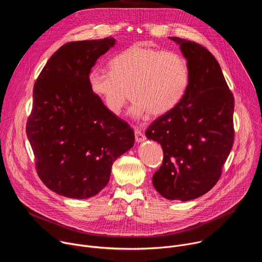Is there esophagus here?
I'll list each match as a JSON object with an SVG mask.
<instances>
[{"label":"esophagus","instance_id":"esophagus-1","mask_svg":"<svg viewBox=\"0 0 262 262\" xmlns=\"http://www.w3.org/2000/svg\"><path fill=\"white\" fill-rule=\"evenodd\" d=\"M135 137H136V141L137 142H142V141H144L146 139L144 133L139 127L135 128Z\"/></svg>","mask_w":262,"mask_h":262}]
</instances>
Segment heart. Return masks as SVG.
I'll use <instances>...</instances> for the list:
<instances>
[{
	"label": "heart",
	"mask_w": 262,
	"mask_h": 262,
	"mask_svg": "<svg viewBox=\"0 0 262 262\" xmlns=\"http://www.w3.org/2000/svg\"><path fill=\"white\" fill-rule=\"evenodd\" d=\"M111 72L93 69L88 83L112 114L119 115L130 95L132 114L146 117L169 113L190 83L186 59L174 51L132 46L110 61Z\"/></svg>",
	"instance_id": "1"
}]
</instances>
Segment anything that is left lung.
<instances>
[{
  "mask_svg": "<svg viewBox=\"0 0 262 262\" xmlns=\"http://www.w3.org/2000/svg\"><path fill=\"white\" fill-rule=\"evenodd\" d=\"M180 46L190 83L180 102L159 117L146 137L159 142L163 164L152 176L168 200L188 201L211 190L234 142V97L219 62L203 46L170 37Z\"/></svg>",
  "mask_w": 262,
  "mask_h": 262,
  "instance_id": "left-lung-1",
  "label": "left lung"
}]
</instances>
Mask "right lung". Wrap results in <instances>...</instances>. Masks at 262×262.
<instances>
[{"label": "right lung", "mask_w": 262, "mask_h": 262, "mask_svg": "<svg viewBox=\"0 0 262 262\" xmlns=\"http://www.w3.org/2000/svg\"><path fill=\"white\" fill-rule=\"evenodd\" d=\"M114 43L111 36L65 43L34 84L26 132L35 168L50 190L65 197L99 193L112 165L135 142L130 125L112 114L88 83L96 60Z\"/></svg>", "instance_id": "1"}]
</instances>
